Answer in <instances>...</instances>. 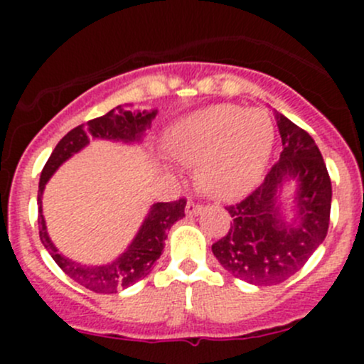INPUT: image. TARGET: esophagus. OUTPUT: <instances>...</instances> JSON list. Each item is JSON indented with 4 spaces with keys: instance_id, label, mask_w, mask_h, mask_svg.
<instances>
[{
    "instance_id": "34e87169",
    "label": "esophagus",
    "mask_w": 364,
    "mask_h": 364,
    "mask_svg": "<svg viewBox=\"0 0 364 364\" xmlns=\"http://www.w3.org/2000/svg\"><path fill=\"white\" fill-rule=\"evenodd\" d=\"M203 209L204 208L200 204L188 203V204H186V208H185V213H186V216H197L199 213H203Z\"/></svg>"
}]
</instances>
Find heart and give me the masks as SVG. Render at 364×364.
<instances>
[{"mask_svg": "<svg viewBox=\"0 0 364 364\" xmlns=\"http://www.w3.org/2000/svg\"><path fill=\"white\" fill-rule=\"evenodd\" d=\"M277 127L266 109L216 104L183 117L168 132L171 159L196 168L204 196L237 200L257 188L273 153Z\"/></svg>", "mask_w": 364, "mask_h": 364, "instance_id": "obj_1", "label": "heart"}]
</instances>
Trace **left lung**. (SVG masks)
Instances as JSON below:
<instances>
[{
	"label": "left lung",
	"instance_id": "left-lung-1",
	"mask_svg": "<svg viewBox=\"0 0 364 364\" xmlns=\"http://www.w3.org/2000/svg\"><path fill=\"white\" fill-rule=\"evenodd\" d=\"M282 137L278 164L262 185L240 204L227 236L211 247L213 255L232 277L252 285H277L304 266L324 241L331 213V179L314 139L277 112ZM294 181L293 218L283 215L281 192Z\"/></svg>",
	"mask_w": 364,
	"mask_h": 364
}]
</instances>
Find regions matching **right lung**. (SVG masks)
Listing matches in <instances>:
<instances>
[{"mask_svg": "<svg viewBox=\"0 0 364 364\" xmlns=\"http://www.w3.org/2000/svg\"><path fill=\"white\" fill-rule=\"evenodd\" d=\"M156 111H128V107L117 105L116 109L86 124H79L70 130L50 153L38 183V230L40 241L50 253L54 262L68 274L73 282L80 284L90 291L98 294H114V292L134 285L135 282L148 277L153 264L161 255L165 247V237L168 229L178 220L185 216L186 200L179 199L174 203H156L149 208L144 222L139 227L137 234L128 245L127 250L112 262L102 266H86L77 260L68 259L60 253L56 245L47 234L46 218L42 215V196L47 181L53 178L54 172L61 167L75 153L86 148L91 139H105V141L123 142V144H141L151 121L155 119Z\"/></svg>", "mask_w": 364, "mask_h": 364, "instance_id": "add662e5", "label": "right lung"}]
</instances>
